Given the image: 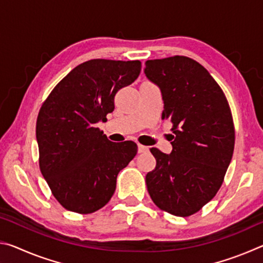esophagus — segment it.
Listing matches in <instances>:
<instances>
[{"instance_id":"1","label":"esophagus","mask_w":263,"mask_h":263,"mask_svg":"<svg viewBox=\"0 0 263 263\" xmlns=\"http://www.w3.org/2000/svg\"><path fill=\"white\" fill-rule=\"evenodd\" d=\"M148 147L147 146H144V145H138V153H145V152H148Z\"/></svg>"}]
</instances>
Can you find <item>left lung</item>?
<instances>
[{
    "label": "left lung",
    "mask_w": 263,
    "mask_h": 263,
    "mask_svg": "<svg viewBox=\"0 0 263 263\" xmlns=\"http://www.w3.org/2000/svg\"><path fill=\"white\" fill-rule=\"evenodd\" d=\"M146 78L161 91L162 118L173 123L172 153L151 148L157 166L146 175L151 198L188 217L215 197L234 149L228 100L210 73L190 58L147 60Z\"/></svg>",
    "instance_id": "obj_1"
}]
</instances>
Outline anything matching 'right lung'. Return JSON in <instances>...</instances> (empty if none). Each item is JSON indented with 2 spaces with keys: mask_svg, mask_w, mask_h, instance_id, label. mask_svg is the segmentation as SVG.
Masks as SVG:
<instances>
[{
  "mask_svg": "<svg viewBox=\"0 0 263 263\" xmlns=\"http://www.w3.org/2000/svg\"><path fill=\"white\" fill-rule=\"evenodd\" d=\"M140 69L138 60L86 61L42 105L35 127L39 166L67 210L91 213L103 208L115 193L118 173L136 157V142H111L96 124L112 112L116 92L135 82Z\"/></svg>",
  "mask_w": 263,
  "mask_h": 263,
  "instance_id": "1",
  "label": "right lung"
}]
</instances>
